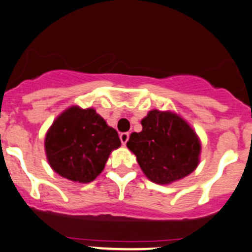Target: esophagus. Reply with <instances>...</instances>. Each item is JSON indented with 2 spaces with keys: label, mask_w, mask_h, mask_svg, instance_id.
Returning <instances> with one entry per match:
<instances>
[{
  "label": "esophagus",
  "mask_w": 252,
  "mask_h": 252,
  "mask_svg": "<svg viewBox=\"0 0 252 252\" xmlns=\"http://www.w3.org/2000/svg\"><path fill=\"white\" fill-rule=\"evenodd\" d=\"M129 139V133L128 132H123V133L120 134V140H121V143H123L124 145H126V143H127V140Z\"/></svg>",
  "instance_id": "esophagus-1"
}]
</instances>
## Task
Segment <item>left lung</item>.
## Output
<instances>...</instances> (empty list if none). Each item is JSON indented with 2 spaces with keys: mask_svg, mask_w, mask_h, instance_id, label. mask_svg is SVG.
Returning a JSON list of instances; mask_svg holds the SVG:
<instances>
[{
  "mask_svg": "<svg viewBox=\"0 0 252 252\" xmlns=\"http://www.w3.org/2000/svg\"><path fill=\"white\" fill-rule=\"evenodd\" d=\"M133 132L127 148L137 156L144 174L156 184L185 178L198 164L201 143L185 120L170 112L151 110Z\"/></svg>",
  "mask_w": 252,
  "mask_h": 252,
  "instance_id": "obj_1",
  "label": "left lung"
}]
</instances>
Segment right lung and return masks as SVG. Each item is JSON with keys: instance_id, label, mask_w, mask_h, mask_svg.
<instances>
[{"instance_id": "right-lung-1", "label": "right lung", "mask_w": 252, "mask_h": 252, "mask_svg": "<svg viewBox=\"0 0 252 252\" xmlns=\"http://www.w3.org/2000/svg\"><path fill=\"white\" fill-rule=\"evenodd\" d=\"M51 168L78 183L96 179L110 153L121 145L118 132L93 108L71 107L54 121L45 137Z\"/></svg>"}]
</instances>
